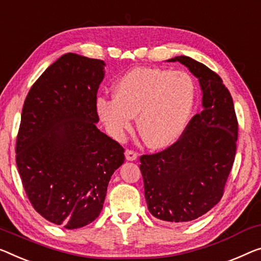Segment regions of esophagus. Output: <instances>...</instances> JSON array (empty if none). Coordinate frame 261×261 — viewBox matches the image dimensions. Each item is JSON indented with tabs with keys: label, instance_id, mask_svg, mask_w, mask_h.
Listing matches in <instances>:
<instances>
[{
	"label": "esophagus",
	"instance_id": "1",
	"mask_svg": "<svg viewBox=\"0 0 261 261\" xmlns=\"http://www.w3.org/2000/svg\"><path fill=\"white\" fill-rule=\"evenodd\" d=\"M125 158H126V161H130V162L136 161V159L138 158V153L135 152L134 150H126L125 151Z\"/></svg>",
	"mask_w": 261,
	"mask_h": 261
}]
</instances>
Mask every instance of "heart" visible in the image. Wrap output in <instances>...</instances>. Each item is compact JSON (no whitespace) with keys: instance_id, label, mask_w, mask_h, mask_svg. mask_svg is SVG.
I'll return each instance as SVG.
<instances>
[{"instance_id":"obj_1","label":"heart","mask_w":261,"mask_h":261,"mask_svg":"<svg viewBox=\"0 0 261 261\" xmlns=\"http://www.w3.org/2000/svg\"><path fill=\"white\" fill-rule=\"evenodd\" d=\"M194 103V83L189 73L155 68H136L120 77L114 98L100 97L99 118L115 138H123L138 115L143 141L162 149L180 137Z\"/></svg>"}]
</instances>
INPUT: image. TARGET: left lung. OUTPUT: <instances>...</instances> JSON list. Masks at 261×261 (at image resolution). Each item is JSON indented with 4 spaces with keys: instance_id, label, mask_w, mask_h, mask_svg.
<instances>
[{
    "instance_id": "left-lung-1",
    "label": "left lung",
    "mask_w": 261,
    "mask_h": 261,
    "mask_svg": "<svg viewBox=\"0 0 261 261\" xmlns=\"http://www.w3.org/2000/svg\"><path fill=\"white\" fill-rule=\"evenodd\" d=\"M184 64L199 81L203 111L194 115L168 149L139 158L151 215L172 224L191 221L219 203L236 157L238 120L230 91L215 71L188 56Z\"/></svg>"
}]
</instances>
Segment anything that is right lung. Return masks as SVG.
<instances>
[{
  "label": "right lung",
  "mask_w": 261,
  "mask_h": 261,
  "mask_svg": "<svg viewBox=\"0 0 261 261\" xmlns=\"http://www.w3.org/2000/svg\"><path fill=\"white\" fill-rule=\"evenodd\" d=\"M106 63L65 54L38 77L23 106L16 164L31 205L68 230L103 208L124 149L97 129V91Z\"/></svg>",
  "instance_id": "obj_1"
}]
</instances>
